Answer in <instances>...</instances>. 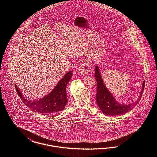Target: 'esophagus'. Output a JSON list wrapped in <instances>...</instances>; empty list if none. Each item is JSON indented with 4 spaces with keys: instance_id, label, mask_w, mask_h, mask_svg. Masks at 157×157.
Masks as SVG:
<instances>
[{
    "instance_id": "obj_1",
    "label": "esophagus",
    "mask_w": 157,
    "mask_h": 157,
    "mask_svg": "<svg viewBox=\"0 0 157 157\" xmlns=\"http://www.w3.org/2000/svg\"><path fill=\"white\" fill-rule=\"evenodd\" d=\"M91 64L90 62L88 60H86L82 63V64L80 66L78 72L79 74L82 75H85L89 74V72L91 71Z\"/></svg>"
}]
</instances>
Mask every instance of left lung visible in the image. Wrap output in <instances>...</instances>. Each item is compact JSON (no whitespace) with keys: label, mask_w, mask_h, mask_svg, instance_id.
Wrapping results in <instances>:
<instances>
[{"label":"left lung","mask_w":157,"mask_h":157,"mask_svg":"<svg viewBox=\"0 0 157 157\" xmlns=\"http://www.w3.org/2000/svg\"><path fill=\"white\" fill-rule=\"evenodd\" d=\"M96 81L97 82V91L96 94V102L99 109L102 111L104 114L108 116H115L124 114L132 109L138 101L141 99L143 92L145 81H144L142 87V91L138 100L128 105H125L119 104L114 98L113 95L105 86V84L102 81L101 76L99 71V68L95 67V75Z\"/></svg>","instance_id":"8db88e82"}]
</instances>
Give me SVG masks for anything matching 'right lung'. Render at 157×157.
Returning <instances> with one entry per match:
<instances>
[{"mask_svg":"<svg viewBox=\"0 0 157 157\" xmlns=\"http://www.w3.org/2000/svg\"><path fill=\"white\" fill-rule=\"evenodd\" d=\"M72 75L71 71H68L61 78L51 93L37 101H29L25 98L22 96L21 90L17 88L16 84L15 88L23 102L30 109L47 114H55L64 109L67 103L66 90L67 84L71 79Z\"/></svg>","mask_w":157,"mask_h":157,"instance_id":"right-lung-1","label":"right lung"}]
</instances>
